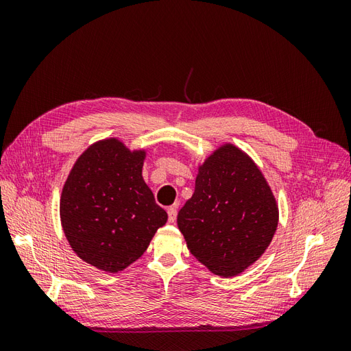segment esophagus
Listing matches in <instances>:
<instances>
[{"mask_svg": "<svg viewBox=\"0 0 351 351\" xmlns=\"http://www.w3.org/2000/svg\"><path fill=\"white\" fill-rule=\"evenodd\" d=\"M167 212H168V221L169 222H174L176 218H177V208L176 206H169Z\"/></svg>", "mask_w": 351, "mask_h": 351, "instance_id": "obj_1", "label": "esophagus"}]
</instances>
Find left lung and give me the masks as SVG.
<instances>
[{
    "instance_id": "8db88e82",
    "label": "left lung",
    "mask_w": 351,
    "mask_h": 351,
    "mask_svg": "<svg viewBox=\"0 0 351 351\" xmlns=\"http://www.w3.org/2000/svg\"><path fill=\"white\" fill-rule=\"evenodd\" d=\"M190 253L219 277H234L267 250L278 206L267 180L234 145L199 167L195 193L177 215Z\"/></svg>"
}]
</instances>
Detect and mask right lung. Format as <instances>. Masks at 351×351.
<instances>
[{
    "label": "right lung",
    "mask_w": 351,
    "mask_h": 351,
    "mask_svg": "<svg viewBox=\"0 0 351 351\" xmlns=\"http://www.w3.org/2000/svg\"><path fill=\"white\" fill-rule=\"evenodd\" d=\"M145 151L117 139L93 143L71 168L62 187L60 217L77 256L105 272L139 259L167 212L142 177Z\"/></svg>",
    "instance_id": "right-lung-1"
}]
</instances>
